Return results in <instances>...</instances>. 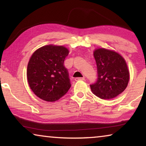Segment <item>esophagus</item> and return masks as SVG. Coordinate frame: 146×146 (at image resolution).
I'll use <instances>...</instances> for the list:
<instances>
[{"label":"esophagus","mask_w":146,"mask_h":146,"mask_svg":"<svg viewBox=\"0 0 146 146\" xmlns=\"http://www.w3.org/2000/svg\"><path fill=\"white\" fill-rule=\"evenodd\" d=\"M75 81H78V80H84L85 78L84 77H77L75 78Z\"/></svg>","instance_id":"1"}]
</instances>
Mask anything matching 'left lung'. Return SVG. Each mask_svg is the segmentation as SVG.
Returning a JSON list of instances; mask_svg holds the SVG:
<instances>
[{"label":"left lung","instance_id":"1","mask_svg":"<svg viewBox=\"0 0 146 146\" xmlns=\"http://www.w3.org/2000/svg\"><path fill=\"white\" fill-rule=\"evenodd\" d=\"M98 78L90 85L93 94L109 100L122 93L127 86L129 72L122 56L109 49L99 48L94 51Z\"/></svg>","mask_w":146,"mask_h":146}]
</instances>
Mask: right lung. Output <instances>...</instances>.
I'll return each instance as SVG.
<instances>
[{"label":"right lung","mask_w":146,"mask_h":146,"mask_svg":"<svg viewBox=\"0 0 146 146\" xmlns=\"http://www.w3.org/2000/svg\"><path fill=\"white\" fill-rule=\"evenodd\" d=\"M68 54L65 47L48 45L38 49L31 55L27 77L29 87L38 97L55 102L70 90V79L64 64Z\"/></svg>","instance_id":"right-lung-1"}]
</instances>
